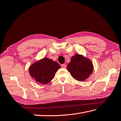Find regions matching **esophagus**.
Segmentation results:
<instances>
[{
    "instance_id": "34e87169",
    "label": "esophagus",
    "mask_w": 121,
    "mask_h": 121,
    "mask_svg": "<svg viewBox=\"0 0 121 121\" xmlns=\"http://www.w3.org/2000/svg\"><path fill=\"white\" fill-rule=\"evenodd\" d=\"M61 66L62 68H64V69L66 68V64H61Z\"/></svg>"
}]
</instances>
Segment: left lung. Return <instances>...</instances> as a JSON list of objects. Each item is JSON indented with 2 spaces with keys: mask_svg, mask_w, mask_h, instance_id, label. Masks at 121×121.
<instances>
[{
  "mask_svg": "<svg viewBox=\"0 0 121 121\" xmlns=\"http://www.w3.org/2000/svg\"><path fill=\"white\" fill-rule=\"evenodd\" d=\"M67 69L74 79L84 81L88 78L93 71L92 62L82 55L76 54L71 58L67 65Z\"/></svg>",
  "mask_w": 121,
  "mask_h": 121,
  "instance_id": "1",
  "label": "left lung"
}]
</instances>
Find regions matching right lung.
<instances>
[{
  "label": "right lung",
  "instance_id": "obj_1",
  "mask_svg": "<svg viewBox=\"0 0 121 121\" xmlns=\"http://www.w3.org/2000/svg\"><path fill=\"white\" fill-rule=\"evenodd\" d=\"M60 68L57 62L44 58L30 66L29 74L36 81L45 85L51 81L56 72Z\"/></svg>",
  "mask_w": 121,
  "mask_h": 121
}]
</instances>
